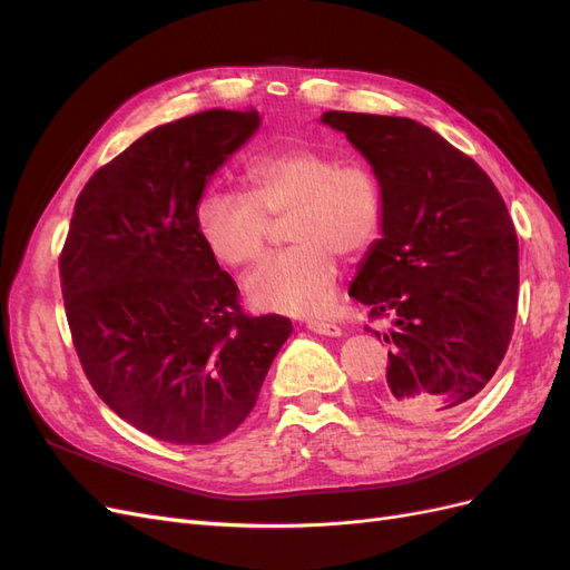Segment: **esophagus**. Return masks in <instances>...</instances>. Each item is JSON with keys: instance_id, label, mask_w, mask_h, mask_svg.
Here are the masks:
<instances>
[{"instance_id": "esophagus-1", "label": "esophagus", "mask_w": 570, "mask_h": 570, "mask_svg": "<svg viewBox=\"0 0 570 570\" xmlns=\"http://www.w3.org/2000/svg\"><path fill=\"white\" fill-rule=\"evenodd\" d=\"M308 331L316 333V335H325V337H340L342 335V327L335 323H327V321H308Z\"/></svg>"}]
</instances>
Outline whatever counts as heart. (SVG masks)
<instances>
[{
    "label": "heart",
    "instance_id": "b5f03b06",
    "mask_svg": "<svg viewBox=\"0 0 570 570\" xmlns=\"http://www.w3.org/2000/svg\"><path fill=\"white\" fill-rule=\"evenodd\" d=\"M247 178L249 193L212 189L199 199L202 243L220 264L245 266L268 243V216H289L287 239L295 247L264 258L245 278V295L258 312H327L340 273L335 254L354 258L381 233V180L368 166L340 164L333 151L312 145L264 154Z\"/></svg>",
    "mask_w": 570,
    "mask_h": 570
}]
</instances>
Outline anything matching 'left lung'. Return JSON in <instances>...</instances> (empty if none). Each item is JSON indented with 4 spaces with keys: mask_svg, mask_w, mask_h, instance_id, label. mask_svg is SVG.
<instances>
[{
    "mask_svg": "<svg viewBox=\"0 0 570 570\" xmlns=\"http://www.w3.org/2000/svg\"><path fill=\"white\" fill-rule=\"evenodd\" d=\"M321 124L344 132L383 189L381 239L350 287L371 316H392L375 402L406 421L452 416L490 383L513 333L519 237L507 204L419 120L325 111Z\"/></svg>",
    "mask_w": 570,
    "mask_h": 570,
    "instance_id": "1",
    "label": "left lung"
}]
</instances>
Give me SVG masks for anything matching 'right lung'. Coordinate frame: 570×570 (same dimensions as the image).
Segmentation results:
<instances>
[{
    "label": "right lung",
    "instance_id": "add662e5",
    "mask_svg": "<svg viewBox=\"0 0 570 570\" xmlns=\"http://www.w3.org/2000/svg\"><path fill=\"white\" fill-rule=\"evenodd\" d=\"M258 126L254 109H212L154 128L76 202L59 273L78 358L101 402L161 442L230 435L292 335L285 316L243 314L195 220Z\"/></svg>",
    "mask_w": 570,
    "mask_h": 570
}]
</instances>
